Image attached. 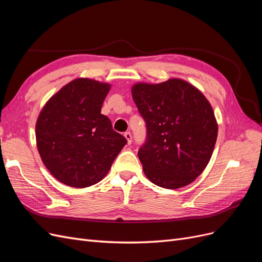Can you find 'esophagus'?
<instances>
[{"label": "esophagus", "mask_w": 262, "mask_h": 262, "mask_svg": "<svg viewBox=\"0 0 262 262\" xmlns=\"http://www.w3.org/2000/svg\"><path fill=\"white\" fill-rule=\"evenodd\" d=\"M124 138L127 139L128 144H131V143H132V135H131L130 132H125V133H124Z\"/></svg>", "instance_id": "obj_1"}]
</instances>
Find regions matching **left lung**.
Segmentation results:
<instances>
[{
  "mask_svg": "<svg viewBox=\"0 0 262 262\" xmlns=\"http://www.w3.org/2000/svg\"><path fill=\"white\" fill-rule=\"evenodd\" d=\"M131 93L147 127L146 143L138 154L146 178L168 189L195 181L208 165L218 137L209 101L180 78L134 83Z\"/></svg>",
  "mask_w": 262,
  "mask_h": 262,
  "instance_id": "8db88e82",
  "label": "left lung"
}]
</instances>
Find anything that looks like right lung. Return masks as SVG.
Listing matches in <instances>:
<instances>
[{"label": "right lung", "mask_w": 262, "mask_h": 262, "mask_svg": "<svg viewBox=\"0 0 262 262\" xmlns=\"http://www.w3.org/2000/svg\"><path fill=\"white\" fill-rule=\"evenodd\" d=\"M112 85L77 78L45 103L35 123L40 157L50 173L65 185L84 188L106 177L127 144L101 114Z\"/></svg>", "instance_id": "obj_1"}]
</instances>
